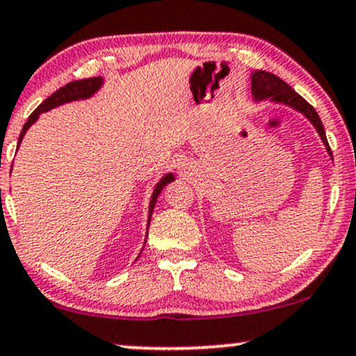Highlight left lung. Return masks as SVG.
<instances>
[{
  "mask_svg": "<svg viewBox=\"0 0 356 356\" xmlns=\"http://www.w3.org/2000/svg\"><path fill=\"white\" fill-rule=\"evenodd\" d=\"M251 92H252L254 102H261V100L269 99L270 102L289 105V107H292L293 111L304 113V117L309 118L310 124L315 127V130H317L320 138H322L323 145H325L328 155L332 156V150H330V147H328V142H327L325 129H323L318 113L315 112V108L312 107V105L307 102L305 99H302L291 86L285 84L282 79H279L277 76H274V74L266 72V71L252 72L251 74Z\"/></svg>",
  "mask_w": 356,
  "mask_h": 356,
  "instance_id": "8db88e82",
  "label": "left lung"
}]
</instances>
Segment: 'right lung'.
I'll list each match as a JSON object with an SVG mask.
<instances>
[{"mask_svg":"<svg viewBox=\"0 0 356 356\" xmlns=\"http://www.w3.org/2000/svg\"><path fill=\"white\" fill-rule=\"evenodd\" d=\"M102 84H104V79L102 77H90V79H82V81L69 82V84H65L64 87H60L59 90H56L54 94L49 95V97L44 100V102L39 105L36 111H34L29 115L28 122H26L24 127H23V130H21L19 138H17V148H19L21 142H23L26 131H28L29 127L38 120L41 113L49 112L51 108L59 107V105H64V104H67V102H74V100L90 99L92 95H94L95 92H97L100 87H102ZM171 181H175V177L171 173H166L165 177L156 183L155 190H153V193H152L150 206H148V225L147 226H150V219H152V214H153V208H155L158 196H160V193L163 191V188L168 185V183H171ZM147 231H148V227H147ZM145 243H147V239H145Z\"/></svg>","mask_w":356,"mask_h":356,"instance_id":"obj_1","label":"right lung"}]
</instances>
